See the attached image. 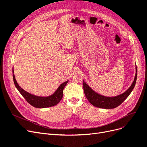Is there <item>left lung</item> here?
<instances>
[{
    "mask_svg": "<svg viewBox=\"0 0 147 147\" xmlns=\"http://www.w3.org/2000/svg\"><path fill=\"white\" fill-rule=\"evenodd\" d=\"M137 67L136 65V74L133 82L131 86L124 93L113 97H108L101 95L96 93L95 91L92 89L90 86L83 81L84 91L86 99L93 106L98 107L100 108H104V109H112L115 108L119 105H120L125 100L128 96L133 91L137 79Z\"/></svg>",
    "mask_w": 147,
    "mask_h": 147,
    "instance_id": "8db88e82",
    "label": "left lung"
}]
</instances>
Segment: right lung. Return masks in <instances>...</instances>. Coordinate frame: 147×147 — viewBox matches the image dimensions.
I'll return each instance as SVG.
<instances>
[{"label": "right lung", "instance_id": "add662e5", "mask_svg": "<svg viewBox=\"0 0 147 147\" xmlns=\"http://www.w3.org/2000/svg\"><path fill=\"white\" fill-rule=\"evenodd\" d=\"M13 77L14 83L16 88L18 90V91L20 92V93L24 97L25 100L28 102L30 105L33 106L35 108H47L56 105L60 102V100L62 99L63 89L68 82V80H67L62 84L60 85L58 88L56 90V91H54V93L53 94L49 96L43 97L32 94L22 88L16 80L13 69Z\"/></svg>", "mask_w": 147, "mask_h": 147}]
</instances>
